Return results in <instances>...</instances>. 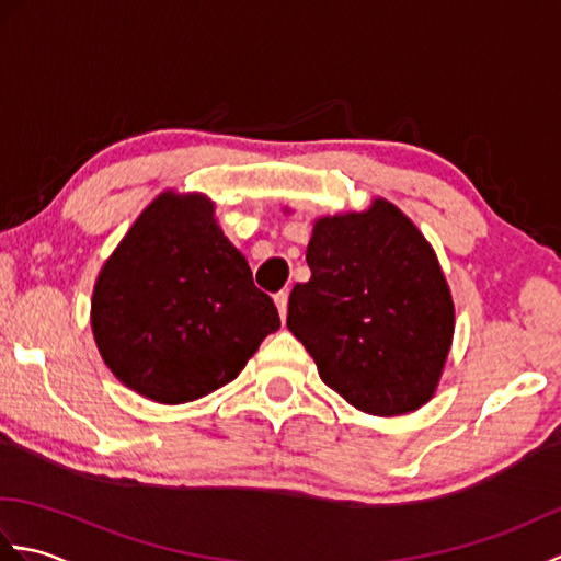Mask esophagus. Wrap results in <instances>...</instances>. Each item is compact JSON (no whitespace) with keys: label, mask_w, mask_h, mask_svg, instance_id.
I'll list each match as a JSON object with an SVG mask.
<instances>
[{"label":"esophagus","mask_w":561,"mask_h":561,"mask_svg":"<svg viewBox=\"0 0 561 561\" xmlns=\"http://www.w3.org/2000/svg\"><path fill=\"white\" fill-rule=\"evenodd\" d=\"M274 306H277V311H279V316L284 320V316H287V306H289V291L287 289H282V291L274 294Z\"/></svg>","instance_id":"obj_1"}]
</instances>
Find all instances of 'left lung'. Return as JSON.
<instances>
[{
	"mask_svg": "<svg viewBox=\"0 0 561 561\" xmlns=\"http://www.w3.org/2000/svg\"><path fill=\"white\" fill-rule=\"evenodd\" d=\"M311 279L289 296L287 328L323 383L356 410L396 416L434 398L456 328L450 289L422 231L390 205L313 224Z\"/></svg>",
	"mask_w": 561,
	"mask_h": 561,
	"instance_id": "left-lung-1",
	"label": "left lung"
}]
</instances>
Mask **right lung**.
Wrapping results in <instances>:
<instances>
[{"mask_svg":"<svg viewBox=\"0 0 561 561\" xmlns=\"http://www.w3.org/2000/svg\"><path fill=\"white\" fill-rule=\"evenodd\" d=\"M91 328L117 380L161 404L231 383L270 332L272 299L205 195H159L105 260Z\"/></svg>","mask_w":561,"mask_h":561,"instance_id":"obj_1","label":"right lung"}]
</instances>
